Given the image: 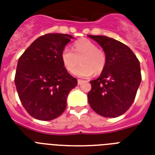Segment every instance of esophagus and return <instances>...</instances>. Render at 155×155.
Here are the masks:
<instances>
[{"label":"esophagus","mask_w":155,"mask_h":155,"mask_svg":"<svg viewBox=\"0 0 155 155\" xmlns=\"http://www.w3.org/2000/svg\"><path fill=\"white\" fill-rule=\"evenodd\" d=\"M83 82H84V80H78V84H82Z\"/></svg>","instance_id":"34e87169"}]
</instances>
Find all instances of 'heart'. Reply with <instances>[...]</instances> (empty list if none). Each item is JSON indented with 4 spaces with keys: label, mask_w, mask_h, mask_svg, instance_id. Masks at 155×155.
I'll list each match as a JSON object with an SVG mask.
<instances>
[{
    "label": "heart",
    "mask_w": 155,
    "mask_h": 155,
    "mask_svg": "<svg viewBox=\"0 0 155 155\" xmlns=\"http://www.w3.org/2000/svg\"><path fill=\"white\" fill-rule=\"evenodd\" d=\"M61 60L68 71H72L80 61L81 65L75 69L73 74L79 77H89L100 74L106 66L107 58L104 51L99 49L94 42L88 39H80L73 45V51L64 47L61 53Z\"/></svg>",
    "instance_id": "obj_1"
}]
</instances>
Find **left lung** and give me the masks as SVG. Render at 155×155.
Segmentation results:
<instances>
[{
    "label": "left lung",
    "instance_id": "8db88e82",
    "mask_svg": "<svg viewBox=\"0 0 155 155\" xmlns=\"http://www.w3.org/2000/svg\"><path fill=\"white\" fill-rule=\"evenodd\" d=\"M101 45L106 66L99 78L91 80L87 93L91 108L104 117L122 115L134 103L142 81L139 61L122 42L101 35H87Z\"/></svg>",
    "mask_w": 155,
    "mask_h": 155
}]
</instances>
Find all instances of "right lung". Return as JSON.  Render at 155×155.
Returning <instances> with one entry per match:
<instances>
[{"instance_id":"add662e5","label":"right lung","mask_w":155,"mask_h":155,"mask_svg":"<svg viewBox=\"0 0 155 155\" xmlns=\"http://www.w3.org/2000/svg\"><path fill=\"white\" fill-rule=\"evenodd\" d=\"M71 38L63 34L42 35L18 59L16 88L23 107L35 119L51 120L60 116L69 92L77 85L61 60L62 51Z\"/></svg>"}]
</instances>
